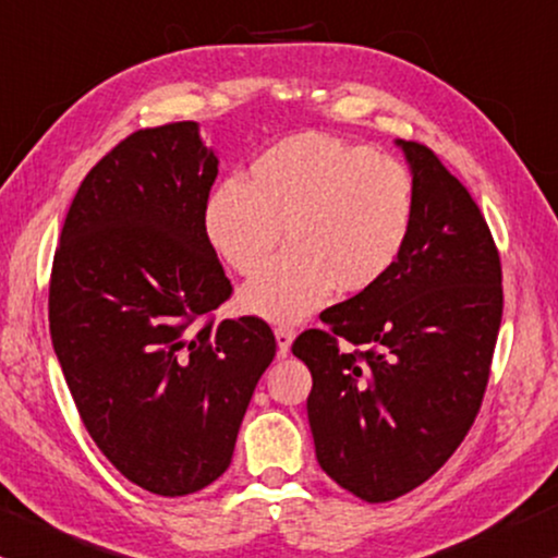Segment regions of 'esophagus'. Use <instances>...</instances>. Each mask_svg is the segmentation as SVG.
<instances>
[{
  "mask_svg": "<svg viewBox=\"0 0 558 558\" xmlns=\"http://www.w3.org/2000/svg\"><path fill=\"white\" fill-rule=\"evenodd\" d=\"M293 337H295V331L291 329V326H278V329H275V341H278V354L280 356H286L288 352H291Z\"/></svg>",
  "mask_w": 558,
  "mask_h": 558,
  "instance_id": "esophagus-1",
  "label": "esophagus"
}]
</instances>
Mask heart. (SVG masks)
Instances as JSON below:
<instances>
[{
  "mask_svg": "<svg viewBox=\"0 0 558 558\" xmlns=\"http://www.w3.org/2000/svg\"><path fill=\"white\" fill-rule=\"evenodd\" d=\"M257 275L240 306L267 322H301L331 299L388 278L413 227V183L398 160L329 135H295L225 181L204 209L206 240L240 275Z\"/></svg>",
  "mask_w": 558,
  "mask_h": 558,
  "instance_id": "1",
  "label": "heart"
}]
</instances>
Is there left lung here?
Wrapping results in <instances>:
<instances>
[{
	"label": "left lung",
	"instance_id": "obj_1",
	"mask_svg": "<svg viewBox=\"0 0 558 558\" xmlns=\"http://www.w3.org/2000/svg\"><path fill=\"white\" fill-rule=\"evenodd\" d=\"M413 227L388 278L293 341L314 377L322 470L367 502L411 493L454 454L485 396L502 318L500 255L470 191L428 147L396 140ZM365 345L341 353L338 339Z\"/></svg>",
	"mask_w": 558,
	"mask_h": 558
}]
</instances>
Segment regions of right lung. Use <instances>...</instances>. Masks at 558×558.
<instances>
[{
	"label": "right lung",
	"mask_w": 558,
	"mask_h": 558,
	"mask_svg": "<svg viewBox=\"0 0 558 558\" xmlns=\"http://www.w3.org/2000/svg\"><path fill=\"white\" fill-rule=\"evenodd\" d=\"M217 173L198 122L122 140L81 183L50 275V339L81 421L162 497L227 472L275 356L263 318L204 322L232 295L204 229Z\"/></svg>",
	"instance_id": "add662e5"
}]
</instances>
